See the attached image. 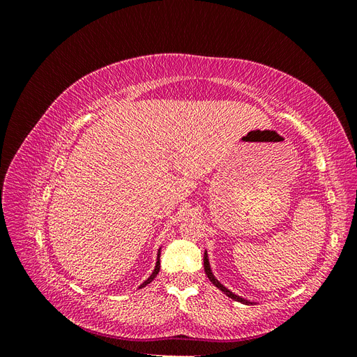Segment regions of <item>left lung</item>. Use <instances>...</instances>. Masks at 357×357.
Instances as JSON below:
<instances>
[{
    "instance_id": "left-lung-1",
    "label": "left lung",
    "mask_w": 357,
    "mask_h": 357,
    "mask_svg": "<svg viewBox=\"0 0 357 357\" xmlns=\"http://www.w3.org/2000/svg\"><path fill=\"white\" fill-rule=\"evenodd\" d=\"M204 271H205V274H207V277L210 278V282L218 287V289H220L223 294L228 296V298H231V299H234V301H236V302H241V304H244V305H253L255 302L253 301H248V299H245V298H243V296H238V295H235L232 290H229L228 287H225L218 278L214 277V274H213V271H211V265H210V261H208V255H207V250L204 252Z\"/></svg>"
}]
</instances>
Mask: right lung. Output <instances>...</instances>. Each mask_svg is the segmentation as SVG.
Listing matches in <instances>:
<instances>
[{
    "label": "right lung",
    "mask_w": 357,
    "mask_h": 357,
    "mask_svg": "<svg viewBox=\"0 0 357 357\" xmlns=\"http://www.w3.org/2000/svg\"><path fill=\"white\" fill-rule=\"evenodd\" d=\"M159 269H160V247H159V250H158V256H156V265H155V269H153V273L150 274V277L147 278V280H144V282L139 284V287L138 289H143V287H146L150 282H152V280L158 275V273H159Z\"/></svg>",
    "instance_id": "right-lung-1"
}]
</instances>
